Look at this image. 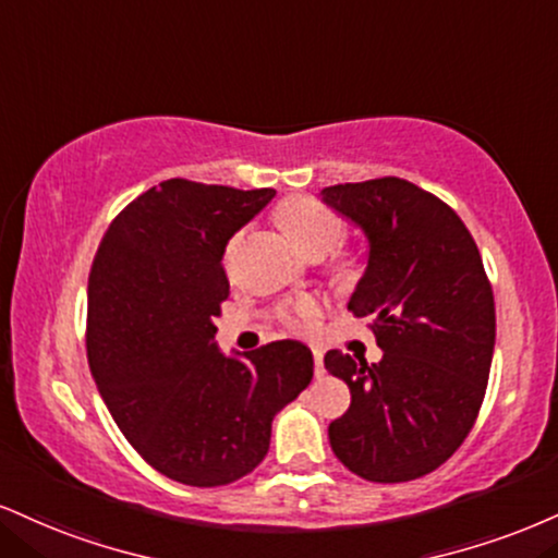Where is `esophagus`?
Returning <instances> with one entry per match:
<instances>
[{
	"label": "esophagus",
	"instance_id": "esophagus-1",
	"mask_svg": "<svg viewBox=\"0 0 558 558\" xmlns=\"http://www.w3.org/2000/svg\"><path fill=\"white\" fill-rule=\"evenodd\" d=\"M314 374H317V377L325 374V361H322V351H317V348H314Z\"/></svg>",
	"mask_w": 558,
	"mask_h": 558
}]
</instances>
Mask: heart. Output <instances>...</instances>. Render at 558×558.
I'll use <instances>...</instances> for the list:
<instances>
[{"label": "heart", "mask_w": 558, "mask_h": 558, "mask_svg": "<svg viewBox=\"0 0 558 558\" xmlns=\"http://www.w3.org/2000/svg\"><path fill=\"white\" fill-rule=\"evenodd\" d=\"M275 215H278V223L283 226V231L296 244V250L306 254V257H325V254H330L343 241V218L314 197L286 199ZM236 246L239 236H233L226 246V265H231ZM280 317L291 327H296V330H306L308 322L317 317V304L308 299H301L296 304L280 308Z\"/></svg>", "instance_id": "heart-1"}]
</instances>
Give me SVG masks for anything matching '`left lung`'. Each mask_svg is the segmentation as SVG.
<instances>
[{
	"instance_id": "8db88e82",
	"label": "left lung",
	"mask_w": 558,
	"mask_h": 558,
	"mask_svg": "<svg viewBox=\"0 0 558 558\" xmlns=\"http://www.w3.org/2000/svg\"><path fill=\"white\" fill-rule=\"evenodd\" d=\"M322 203L366 236L348 308L372 319L377 364L327 351L351 387L330 424L348 471L402 483L436 471L475 424L494 359L496 314L478 246L452 207L398 177L325 186Z\"/></svg>"
}]
</instances>
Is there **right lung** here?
Returning <instances> with one entry per match:
<instances>
[{"label": "right lung", "instance_id": "1", "mask_svg": "<svg viewBox=\"0 0 558 558\" xmlns=\"http://www.w3.org/2000/svg\"><path fill=\"white\" fill-rule=\"evenodd\" d=\"M275 197L160 181L113 218L87 283V364L126 441L166 478L213 488L270 449L275 413L314 377L312 351L278 340L220 353L226 244Z\"/></svg>", "mask_w": 558, "mask_h": 558}]
</instances>
